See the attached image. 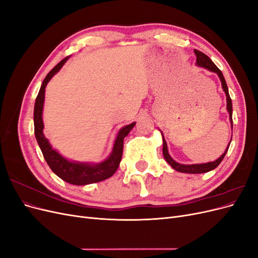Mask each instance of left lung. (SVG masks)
I'll list each match as a JSON object with an SVG mask.
<instances>
[{"label":"left lung","mask_w":258,"mask_h":258,"mask_svg":"<svg viewBox=\"0 0 258 258\" xmlns=\"http://www.w3.org/2000/svg\"><path fill=\"white\" fill-rule=\"evenodd\" d=\"M195 53H196V57H197V64L200 67H204L210 71L215 72L218 77H220V80L222 82V87L226 93V98H227V111L229 112V118L230 121L232 122V103H231V99L229 96V92H228V87H227V84H226V81L223 76V73L220 69H218L215 64L214 62L211 60L206 53L201 52L197 49L194 50ZM231 142V141H230ZM230 143L228 144V147L226 148L225 153L221 156L220 158L216 159L213 162H208V163H201V165H181V163H177L176 161H174L172 158L170 157V155L168 153V148H167V142L166 140L163 139V146H162V153H163V157H165L166 161L169 163V165L172 167L174 170L178 171V172H183V173H192V174H196V173H206L209 172V171L215 169L220 163L222 162V160L224 159L226 153H227L228 148H229Z\"/></svg>","instance_id":"1"}]
</instances>
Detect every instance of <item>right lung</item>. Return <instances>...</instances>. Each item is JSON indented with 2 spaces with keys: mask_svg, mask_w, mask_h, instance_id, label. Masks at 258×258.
<instances>
[{
  "mask_svg": "<svg viewBox=\"0 0 258 258\" xmlns=\"http://www.w3.org/2000/svg\"><path fill=\"white\" fill-rule=\"evenodd\" d=\"M68 59L69 56L64 59H62L59 63L46 75L45 80L43 81L34 105V134L36 141L38 145H40V148L43 153L44 158L54 174H57L60 178H62L63 181L70 184L87 185L103 181V179L111 177L116 172V170L118 169L119 162L121 160L123 150V139L128 136L130 130L135 127L136 122H132L128 124V126L123 127L118 132V136L116 138L111 156L103 162L98 163V165H89V163L69 161L62 157V156L58 154L56 151L52 150L48 140L44 137L43 134L44 124L42 119V113L45 98V87L50 81L51 77L66 63V61Z\"/></svg>",
  "mask_w": 258,
  "mask_h": 258,
  "instance_id": "add662e5",
  "label": "right lung"
}]
</instances>
